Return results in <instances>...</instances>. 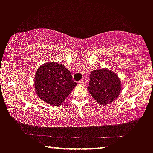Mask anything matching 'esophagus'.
I'll return each instance as SVG.
<instances>
[{
	"label": "esophagus",
	"mask_w": 153,
	"mask_h": 153,
	"mask_svg": "<svg viewBox=\"0 0 153 153\" xmlns=\"http://www.w3.org/2000/svg\"><path fill=\"white\" fill-rule=\"evenodd\" d=\"M85 84V80H81L79 81V85H83Z\"/></svg>",
	"instance_id": "esophagus-1"
}]
</instances>
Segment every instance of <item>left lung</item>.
<instances>
[{
  "label": "left lung",
  "instance_id": "1",
  "mask_svg": "<svg viewBox=\"0 0 153 153\" xmlns=\"http://www.w3.org/2000/svg\"><path fill=\"white\" fill-rule=\"evenodd\" d=\"M88 90L97 102L106 105L118 97L121 91V81L116 73L110 70H94L90 75Z\"/></svg>",
  "mask_w": 153,
  "mask_h": 153
}]
</instances>
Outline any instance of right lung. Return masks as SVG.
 Segmentation results:
<instances>
[{"mask_svg": "<svg viewBox=\"0 0 153 153\" xmlns=\"http://www.w3.org/2000/svg\"><path fill=\"white\" fill-rule=\"evenodd\" d=\"M34 83L38 96L54 106L61 105L78 84L65 66L55 62L44 63L38 68Z\"/></svg>", "mask_w": 153, "mask_h": 153, "instance_id": "1", "label": "right lung"}]
</instances>
